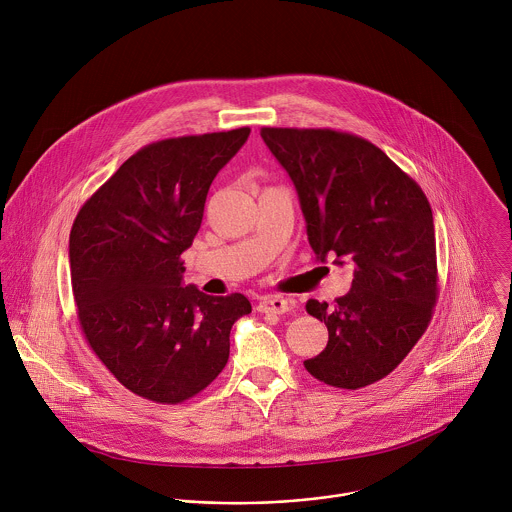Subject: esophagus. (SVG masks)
I'll use <instances>...</instances> for the list:
<instances>
[{
  "label": "esophagus",
  "instance_id": "34e87169",
  "mask_svg": "<svg viewBox=\"0 0 512 512\" xmlns=\"http://www.w3.org/2000/svg\"><path fill=\"white\" fill-rule=\"evenodd\" d=\"M257 310L265 314H284L288 310V302L281 296H265L257 302Z\"/></svg>",
  "mask_w": 512,
  "mask_h": 512
}]
</instances>
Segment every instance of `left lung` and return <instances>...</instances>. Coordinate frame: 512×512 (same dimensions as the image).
<instances>
[{"mask_svg": "<svg viewBox=\"0 0 512 512\" xmlns=\"http://www.w3.org/2000/svg\"><path fill=\"white\" fill-rule=\"evenodd\" d=\"M261 137L298 192L320 261L353 265L345 296L310 298L328 326L306 371L336 389H361L395 371L426 332L438 298L436 235L422 188L373 143L336 129L263 127Z\"/></svg>", "mask_w": 512, "mask_h": 512, "instance_id": "obj_1", "label": "left lung"}]
</instances>
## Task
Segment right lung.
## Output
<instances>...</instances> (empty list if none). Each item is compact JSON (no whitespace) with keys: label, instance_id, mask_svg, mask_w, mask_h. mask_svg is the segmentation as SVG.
<instances>
[{"label":"right lung","instance_id":"add662e5","mask_svg":"<svg viewBox=\"0 0 512 512\" xmlns=\"http://www.w3.org/2000/svg\"><path fill=\"white\" fill-rule=\"evenodd\" d=\"M251 129L145 145L80 208L70 229V281L82 334L115 379L139 397L178 404L226 367L229 332L251 312L233 292L182 286L212 180Z\"/></svg>","mask_w":512,"mask_h":512}]
</instances>
